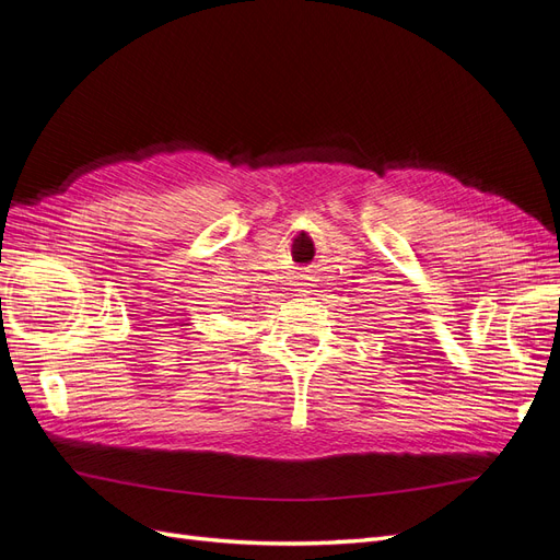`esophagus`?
I'll list each match as a JSON object with an SVG mask.
<instances>
[{"label": "esophagus", "instance_id": "34e87169", "mask_svg": "<svg viewBox=\"0 0 560 560\" xmlns=\"http://www.w3.org/2000/svg\"><path fill=\"white\" fill-rule=\"evenodd\" d=\"M301 280H303V282H296V292H301V294H308L315 284H313L308 278H301Z\"/></svg>", "mask_w": 560, "mask_h": 560}]
</instances>
